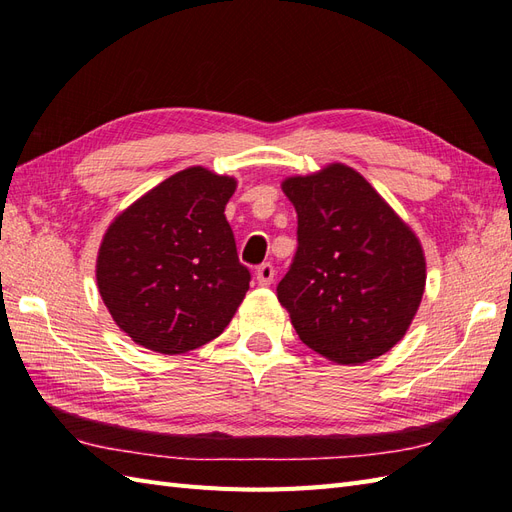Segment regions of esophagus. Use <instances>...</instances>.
<instances>
[{
  "label": "esophagus",
  "instance_id": "34e87169",
  "mask_svg": "<svg viewBox=\"0 0 512 512\" xmlns=\"http://www.w3.org/2000/svg\"><path fill=\"white\" fill-rule=\"evenodd\" d=\"M273 280H275V267L271 265V262H265V265H260L256 269V282L260 286H269Z\"/></svg>",
  "mask_w": 512,
  "mask_h": 512
}]
</instances>
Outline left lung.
Listing matches in <instances>:
<instances>
[{
	"mask_svg": "<svg viewBox=\"0 0 512 512\" xmlns=\"http://www.w3.org/2000/svg\"><path fill=\"white\" fill-rule=\"evenodd\" d=\"M297 252L277 284L301 342L339 365L389 352L406 335L425 290L414 232L344 164L290 177Z\"/></svg>",
	"mask_w": 512,
	"mask_h": 512,
	"instance_id": "1",
	"label": "left lung"
}]
</instances>
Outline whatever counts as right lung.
Segmentation results:
<instances>
[{
    "label": "right lung",
    "mask_w": 512,
    "mask_h": 512,
    "mask_svg": "<svg viewBox=\"0 0 512 512\" xmlns=\"http://www.w3.org/2000/svg\"><path fill=\"white\" fill-rule=\"evenodd\" d=\"M237 181L203 166L156 185L108 226L98 288L138 346L181 354L218 337L250 288L224 209Z\"/></svg>",
    "instance_id": "right-lung-1"
}]
</instances>
